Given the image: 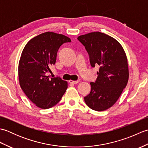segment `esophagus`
Listing matches in <instances>:
<instances>
[{
    "instance_id": "esophagus-1",
    "label": "esophagus",
    "mask_w": 148,
    "mask_h": 148,
    "mask_svg": "<svg viewBox=\"0 0 148 148\" xmlns=\"http://www.w3.org/2000/svg\"><path fill=\"white\" fill-rule=\"evenodd\" d=\"M80 81V80H77V81H72V80H69V83H72V84H77Z\"/></svg>"
}]
</instances>
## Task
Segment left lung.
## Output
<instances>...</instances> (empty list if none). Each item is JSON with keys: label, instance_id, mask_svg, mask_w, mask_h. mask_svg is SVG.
Returning <instances> with one entry per match:
<instances>
[{"label": "left lung", "instance_id": "obj_1", "mask_svg": "<svg viewBox=\"0 0 148 148\" xmlns=\"http://www.w3.org/2000/svg\"><path fill=\"white\" fill-rule=\"evenodd\" d=\"M77 39L85 46L92 67L100 66L91 92L84 100L90 108L103 111L118 100L129 77L126 53L121 44L113 37L100 32L80 36Z\"/></svg>", "mask_w": 148, "mask_h": 148}]
</instances>
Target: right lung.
<instances>
[{
  "instance_id": "1",
  "label": "right lung",
  "mask_w": 148,
  "mask_h": 148,
  "mask_svg": "<svg viewBox=\"0 0 148 148\" xmlns=\"http://www.w3.org/2000/svg\"><path fill=\"white\" fill-rule=\"evenodd\" d=\"M63 34L46 32L27 43L18 64L19 83L25 94L37 107L44 109L58 103L67 88V81L46 76L56 62L60 47L71 42Z\"/></svg>"
}]
</instances>
